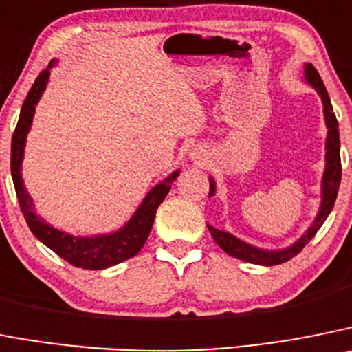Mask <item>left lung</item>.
I'll use <instances>...</instances> for the list:
<instances>
[{"label": "left lung", "instance_id": "obj_1", "mask_svg": "<svg viewBox=\"0 0 352 352\" xmlns=\"http://www.w3.org/2000/svg\"><path fill=\"white\" fill-rule=\"evenodd\" d=\"M304 80L305 83L312 87L321 98L323 102V113H324V124H327L328 134H327V144H324V173L323 179H321V204H319V211L316 214L314 221H312L311 227L302 234L300 239H296L295 243L289 244L288 248H283V250H263V248H256L253 244L246 243V241H241L239 237L232 235L230 232L218 230V228L208 225L209 232H211L212 239L216 241V244L221 248L227 254L234 258H239L243 262L254 263V265H279V263H285L288 260H292L293 256L300 253L302 248L309 243L316 235V232L321 228V225L327 221L328 214L331 212L335 204V199H337L338 186H340V176H342V166H340V138H338V122L335 118L333 108H331L330 96L327 92V87H324L323 80L319 76V73L316 71V67L311 63H305L304 69ZM216 193V183L212 179V176L209 178V197H212Z\"/></svg>", "mask_w": 352, "mask_h": 352}]
</instances>
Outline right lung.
<instances>
[{
  "instance_id": "obj_1",
  "label": "right lung",
  "mask_w": 352,
  "mask_h": 352,
  "mask_svg": "<svg viewBox=\"0 0 352 352\" xmlns=\"http://www.w3.org/2000/svg\"><path fill=\"white\" fill-rule=\"evenodd\" d=\"M56 64V59L50 60L47 69L41 71L36 82L28 92L24 104H22L21 117H19L14 138H12V159H10L12 179H14L19 204H21L25 221H28L34 237L47 248H50L54 253L59 254L60 258H64L66 262H69L71 265L87 270H102L125 262V260L140 253L143 244L146 243L148 235H150L151 227H153L157 208L162 204V201L169 193L170 183L179 176V169H176L166 179L157 183L146 193V197L143 199L140 208L131 216V220L115 232L98 235H73L45 221L34 209L33 199L24 186L22 160H24L25 140H28V132L31 131L36 104L43 96L45 89H47L50 69Z\"/></svg>"
}]
</instances>
